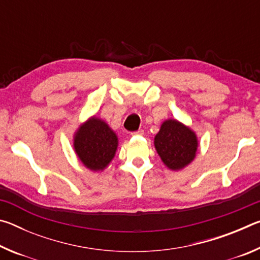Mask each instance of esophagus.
I'll return each mask as SVG.
<instances>
[{
    "label": "esophagus",
    "mask_w": 260,
    "mask_h": 260,
    "mask_svg": "<svg viewBox=\"0 0 260 260\" xmlns=\"http://www.w3.org/2000/svg\"><path fill=\"white\" fill-rule=\"evenodd\" d=\"M144 134V131L143 129H139L136 132H133V133H131L132 136H135V135H143Z\"/></svg>",
    "instance_id": "1"
}]
</instances>
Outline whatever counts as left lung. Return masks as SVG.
Wrapping results in <instances>:
<instances>
[{
  "instance_id": "8db88e82",
  "label": "left lung",
  "mask_w": 260,
  "mask_h": 260,
  "mask_svg": "<svg viewBox=\"0 0 260 260\" xmlns=\"http://www.w3.org/2000/svg\"><path fill=\"white\" fill-rule=\"evenodd\" d=\"M153 144L167 169L181 171L196 158L199 138L190 127L170 118L161 122Z\"/></svg>"
}]
</instances>
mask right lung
<instances>
[{"label":"right lung","mask_w":260,"mask_h":260,"mask_svg":"<svg viewBox=\"0 0 260 260\" xmlns=\"http://www.w3.org/2000/svg\"><path fill=\"white\" fill-rule=\"evenodd\" d=\"M119 140L111 127L93 116L79 125L73 135V149L81 164L91 172H103L116 156Z\"/></svg>","instance_id":"right-lung-1"}]
</instances>
